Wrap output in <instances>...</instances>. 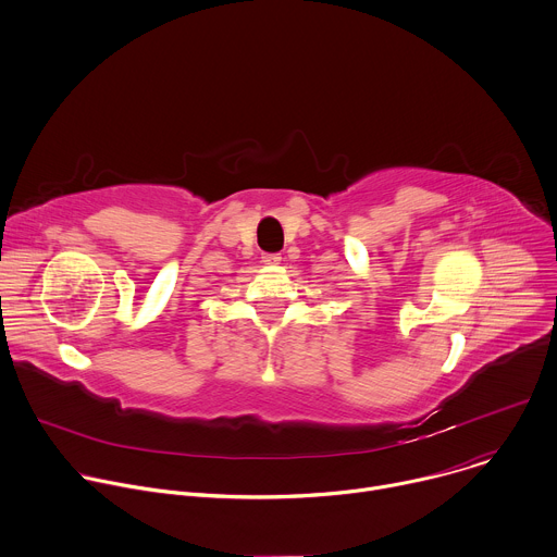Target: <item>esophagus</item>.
I'll use <instances>...</instances> for the list:
<instances>
[{
  "label": "esophagus",
  "mask_w": 557,
  "mask_h": 557,
  "mask_svg": "<svg viewBox=\"0 0 557 557\" xmlns=\"http://www.w3.org/2000/svg\"><path fill=\"white\" fill-rule=\"evenodd\" d=\"M262 262L269 264V267H275V264L282 262V256H280V253H264V256H262Z\"/></svg>",
  "instance_id": "34e87169"
}]
</instances>
